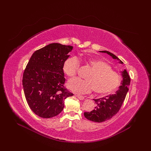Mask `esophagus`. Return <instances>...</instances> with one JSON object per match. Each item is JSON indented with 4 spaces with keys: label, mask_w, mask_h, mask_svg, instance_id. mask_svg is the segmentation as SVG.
<instances>
[{
    "label": "esophagus",
    "mask_w": 151,
    "mask_h": 151,
    "mask_svg": "<svg viewBox=\"0 0 151 151\" xmlns=\"http://www.w3.org/2000/svg\"><path fill=\"white\" fill-rule=\"evenodd\" d=\"M76 96L78 99H79L80 100H83L84 99V97L83 96L80 95V94H77V95H76Z\"/></svg>",
    "instance_id": "34e87169"
}]
</instances>
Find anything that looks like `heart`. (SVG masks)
<instances>
[{
  "label": "heart",
  "mask_w": 151,
  "mask_h": 151,
  "mask_svg": "<svg viewBox=\"0 0 151 151\" xmlns=\"http://www.w3.org/2000/svg\"><path fill=\"white\" fill-rule=\"evenodd\" d=\"M86 63L90 68L91 72L86 76V80L75 78L68 81L67 87L70 90L77 93H88L94 90L96 94L104 96L112 94L119 88L122 77L112 70L108 63L96 57L87 58ZM79 67L77 58L72 57L63 63V71L72 78L76 75Z\"/></svg>",
  "instance_id": "heart-1"
}]
</instances>
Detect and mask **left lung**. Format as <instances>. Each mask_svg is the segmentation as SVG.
<instances>
[{"label": "left lung", "mask_w": 151, "mask_h": 151, "mask_svg": "<svg viewBox=\"0 0 151 151\" xmlns=\"http://www.w3.org/2000/svg\"><path fill=\"white\" fill-rule=\"evenodd\" d=\"M103 53H106L113 57V59L120 60L116 55L108 51H100ZM119 63H123L120 60ZM123 81L119 89L113 94H109L106 97L99 99H94L96 103L95 108L90 112H84V116L87 119L94 122H103L115 116L119 111L125 99L126 95L129 91V87L130 83V78L126 70L122 72Z\"/></svg>", "instance_id": "8db88e82"}]
</instances>
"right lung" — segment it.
Here are the masks:
<instances>
[{"label": "right lung", "instance_id": "obj_1", "mask_svg": "<svg viewBox=\"0 0 151 151\" xmlns=\"http://www.w3.org/2000/svg\"><path fill=\"white\" fill-rule=\"evenodd\" d=\"M73 47L51 43L35 51L26 65L22 86L29 108L36 115L50 118L64 108V99L73 94L64 87V62Z\"/></svg>", "mask_w": 151, "mask_h": 151}]
</instances>
